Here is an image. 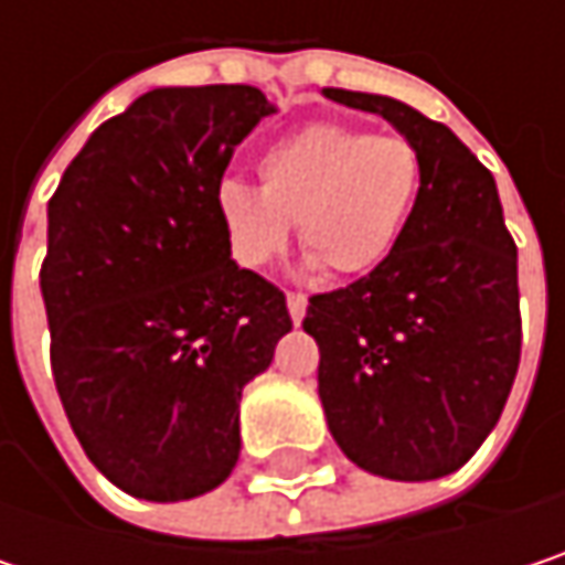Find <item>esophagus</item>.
Segmentation results:
<instances>
[{
	"instance_id": "obj_1",
	"label": "esophagus",
	"mask_w": 565,
	"mask_h": 565,
	"mask_svg": "<svg viewBox=\"0 0 565 565\" xmlns=\"http://www.w3.org/2000/svg\"><path fill=\"white\" fill-rule=\"evenodd\" d=\"M287 310H290V320H294V323H300V320H303V313H307V297H303V294H297V290H290V294H287Z\"/></svg>"
}]
</instances>
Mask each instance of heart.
Masks as SVG:
<instances>
[{
  "label": "heart",
  "mask_w": 565,
  "mask_h": 565,
  "mask_svg": "<svg viewBox=\"0 0 565 565\" xmlns=\"http://www.w3.org/2000/svg\"><path fill=\"white\" fill-rule=\"evenodd\" d=\"M422 189V157L395 134L310 124L258 157V189L222 182L215 209L245 268H268L290 238L327 275L356 278L398 245Z\"/></svg>",
  "instance_id": "1"
}]
</instances>
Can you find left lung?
<instances>
[{
	"label": "left lung",
	"instance_id": "1",
	"mask_svg": "<svg viewBox=\"0 0 565 565\" xmlns=\"http://www.w3.org/2000/svg\"><path fill=\"white\" fill-rule=\"evenodd\" d=\"M418 150L422 189L393 255L366 278L313 294L317 393L343 455L370 475L435 481L491 435L520 366L516 245L491 170L415 107L343 87Z\"/></svg>",
	"mask_w": 565,
	"mask_h": 565
}]
</instances>
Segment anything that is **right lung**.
I'll use <instances>...</instances> for the list:
<instances>
[{
  "label": "right lung",
  "mask_w": 565,
  "mask_h": 565,
  "mask_svg": "<svg viewBox=\"0 0 565 565\" xmlns=\"http://www.w3.org/2000/svg\"><path fill=\"white\" fill-rule=\"evenodd\" d=\"M275 114L248 84L157 87L100 124L49 202L42 297L64 415L120 491L189 501L242 451V390L290 330L287 300L232 262L215 192Z\"/></svg>",
  "instance_id": "1"
}]
</instances>
